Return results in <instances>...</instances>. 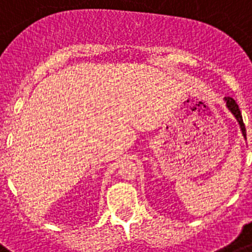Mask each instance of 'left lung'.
Masks as SVG:
<instances>
[{
  "instance_id": "1",
  "label": "left lung",
  "mask_w": 252,
  "mask_h": 252,
  "mask_svg": "<svg viewBox=\"0 0 252 252\" xmlns=\"http://www.w3.org/2000/svg\"><path fill=\"white\" fill-rule=\"evenodd\" d=\"M225 101H226V106H228V108L230 110V111H232L233 115L236 116V119L238 120L239 126H241V130H242V134L246 137V128H245V124H243L242 115H241V111H239L238 105H237L236 101H234L232 97H225Z\"/></svg>"
}]
</instances>
